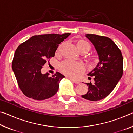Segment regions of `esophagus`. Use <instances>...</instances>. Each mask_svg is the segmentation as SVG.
I'll use <instances>...</instances> for the list:
<instances>
[{"label":"esophagus","mask_w":133,"mask_h":133,"mask_svg":"<svg viewBox=\"0 0 133 133\" xmlns=\"http://www.w3.org/2000/svg\"><path fill=\"white\" fill-rule=\"evenodd\" d=\"M71 82H73V83H75V84H79L80 83V82H78V81H77V80H74V79H71V78H69Z\"/></svg>","instance_id":"obj_1"}]
</instances>
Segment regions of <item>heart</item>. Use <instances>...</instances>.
Listing matches in <instances>:
<instances>
[{"label":"heart","instance_id":"1","mask_svg":"<svg viewBox=\"0 0 133 133\" xmlns=\"http://www.w3.org/2000/svg\"><path fill=\"white\" fill-rule=\"evenodd\" d=\"M76 46L78 50L83 49H90V44L83 40H78L76 43ZM60 47L57 49L56 52H60ZM59 69L62 73H63L68 77L74 78L77 76V74L82 73L84 70V66L82 63L75 62L71 60H65L59 64Z\"/></svg>","mask_w":133,"mask_h":133}]
</instances>
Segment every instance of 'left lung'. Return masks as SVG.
Segmentation results:
<instances>
[{"label": "left lung", "instance_id": "left-lung-1", "mask_svg": "<svg viewBox=\"0 0 133 133\" xmlns=\"http://www.w3.org/2000/svg\"><path fill=\"white\" fill-rule=\"evenodd\" d=\"M85 37L94 45L99 62L88 74L94 78V83H86L89 90L82 97L88 100L98 101L109 96L122 77L123 58L120 49L110 38L93 34H87Z\"/></svg>", "mask_w": 133, "mask_h": 133}]
</instances>
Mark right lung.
Returning <instances> with one entry per match:
<instances>
[{
	"instance_id": "1",
	"label": "right lung",
	"mask_w": 133,
	"mask_h": 133,
	"mask_svg": "<svg viewBox=\"0 0 133 133\" xmlns=\"http://www.w3.org/2000/svg\"><path fill=\"white\" fill-rule=\"evenodd\" d=\"M70 35H36L18 46L12 62V70L20 89L24 95L35 100H43L57 93L60 80L64 77L56 72L51 77L42 74L41 69L54 57L58 45Z\"/></svg>"
}]
</instances>
